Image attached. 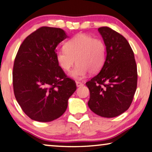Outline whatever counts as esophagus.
Here are the masks:
<instances>
[{
    "mask_svg": "<svg viewBox=\"0 0 152 152\" xmlns=\"http://www.w3.org/2000/svg\"><path fill=\"white\" fill-rule=\"evenodd\" d=\"M76 85H77V87H81L83 86V83H81L80 81H76Z\"/></svg>",
    "mask_w": 152,
    "mask_h": 152,
    "instance_id": "34e87169",
    "label": "esophagus"
}]
</instances>
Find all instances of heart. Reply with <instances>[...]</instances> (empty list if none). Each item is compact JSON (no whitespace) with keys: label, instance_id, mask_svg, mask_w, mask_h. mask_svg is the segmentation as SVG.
<instances>
[{"label":"heart","instance_id":"obj_1","mask_svg":"<svg viewBox=\"0 0 152 152\" xmlns=\"http://www.w3.org/2000/svg\"><path fill=\"white\" fill-rule=\"evenodd\" d=\"M65 48L58 50L56 58L64 71H69L75 63L77 64L71 72V76L81 79L89 72L96 74L104 66L106 46L100 39L86 34H79L67 41Z\"/></svg>","mask_w":152,"mask_h":152}]
</instances>
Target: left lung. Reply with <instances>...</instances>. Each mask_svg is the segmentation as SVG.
Segmentation results:
<instances>
[{
    "instance_id": "left-lung-1",
    "label": "left lung",
    "mask_w": 152,
    "mask_h": 152,
    "mask_svg": "<svg viewBox=\"0 0 152 152\" xmlns=\"http://www.w3.org/2000/svg\"><path fill=\"white\" fill-rule=\"evenodd\" d=\"M98 31L106 46L104 66L86 82L90 98L88 106L100 116L113 118L127 110L137 84V69L132 48L125 37L108 27Z\"/></svg>"
}]
</instances>
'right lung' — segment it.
Masks as SVG:
<instances>
[{"label": "right lung", "instance_id": "right-lung-1", "mask_svg": "<svg viewBox=\"0 0 152 152\" xmlns=\"http://www.w3.org/2000/svg\"><path fill=\"white\" fill-rule=\"evenodd\" d=\"M61 28L41 27L20 46L13 65V86L17 102L32 120L50 122L66 111L77 89L56 58V47L67 38Z\"/></svg>", "mask_w": 152, "mask_h": 152}]
</instances>
